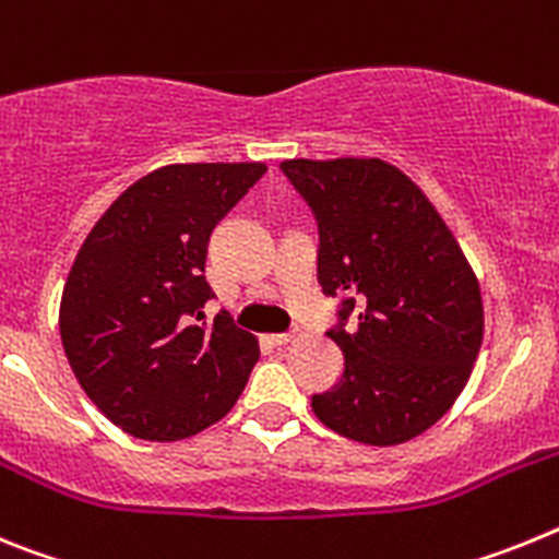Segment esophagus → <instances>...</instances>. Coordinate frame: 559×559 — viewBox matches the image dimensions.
<instances>
[{"instance_id":"obj_1","label":"esophagus","mask_w":559,"mask_h":559,"mask_svg":"<svg viewBox=\"0 0 559 559\" xmlns=\"http://www.w3.org/2000/svg\"><path fill=\"white\" fill-rule=\"evenodd\" d=\"M296 330H290V333H274L271 335V344H276V347H283V344H288V341H294Z\"/></svg>"}]
</instances>
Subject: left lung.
<instances>
[{"mask_svg": "<svg viewBox=\"0 0 559 559\" xmlns=\"http://www.w3.org/2000/svg\"><path fill=\"white\" fill-rule=\"evenodd\" d=\"M283 173L319 224L316 280L341 299L328 330L344 353L310 406L364 445L419 437L456 403L481 349L478 280L426 192L383 159H288ZM355 309L359 322L346 328Z\"/></svg>", "mask_w": 559, "mask_h": 559, "instance_id": "1", "label": "left lung"}]
</instances>
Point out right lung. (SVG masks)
<instances>
[{
    "mask_svg": "<svg viewBox=\"0 0 559 559\" xmlns=\"http://www.w3.org/2000/svg\"><path fill=\"white\" fill-rule=\"evenodd\" d=\"M269 167L167 165L88 231L61 296V344L88 400L136 439L173 442L229 414L260 358L226 313L204 322L212 229Z\"/></svg>",
    "mask_w": 559,
    "mask_h": 559,
    "instance_id": "right-lung-1",
    "label": "right lung"
}]
</instances>
